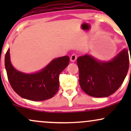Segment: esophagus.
Returning a JSON list of instances; mask_svg holds the SVG:
<instances>
[{
    "instance_id": "1",
    "label": "esophagus",
    "mask_w": 131,
    "mask_h": 131,
    "mask_svg": "<svg viewBox=\"0 0 131 131\" xmlns=\"http://www.w3.org/2000/svg\"><path fill=\"white\" fill-rule=\"evenodd\" d=\"M76 59H77V56H76V55H75V54H73L70 57V60L73 61V62L76 61Z\"/></svg>"
}]
</instances>
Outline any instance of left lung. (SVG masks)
Returning a JSON list of instances; mask_svg holds the SVG:
<instances>
[{
	"mask_svg": "<svg viewBox=\"0 0 131 131\" xmlns=\"http://www.w3.org/2000/svg\"><path fill=\"white\" fill-rule=\"evenodd\" d=\"M77 64L83 91L92 97H107L118 89L127 74L128 50L124 49L109 61L99 60L85 54L78 57Z\"/></svg>",
	"mask_w": 131,
	"mask_h": 131,
	"instance_id": "8db88e82",
	"label": "left lung"
}]
</instances>
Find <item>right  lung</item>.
I'll return each instance as SVG.
<instances>
[{
    "instance_id": "add662e5",
    "label": "right lung",
    "mask_w": 131,
    "mask_h": 131,
    "mask_svg": "<svg viewBox=\"0 0 131 131\" xmlns=\"http://www.w3.org/2000/svg\"><path fill=\"white\" fill-rule=\"evenodd\" d=\"M70 62V57L54 58L43 68L32 73L16 70L10 60V49L5 56V67L12 88L22 98L43 101L53 97L59 89V75Z\"/></svg>"
}]
</instances>
